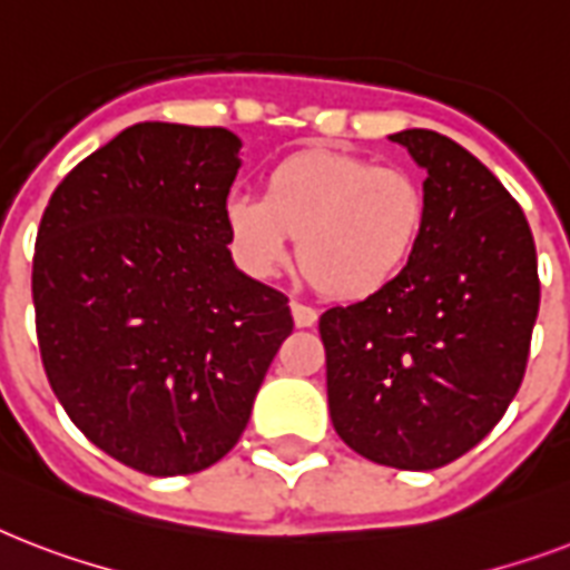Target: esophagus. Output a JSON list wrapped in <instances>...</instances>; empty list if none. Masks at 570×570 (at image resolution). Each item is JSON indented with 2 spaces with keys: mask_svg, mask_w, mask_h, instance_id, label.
I'll use <instances>...</instances> for the list:
<instances>
[{
  "mask_svg": "<svg viewBox=\"0 0 570 570\" xmlns=\"http://www.w3.org/2000/svg\"><path fill=\"white\" fill-rule=\"evenodd\" d=\"M289 311H293V320L298 328H313L316 325V320H320V313L313 311L311 304H302V302H289Z\"/></svg>",
  "mask_w": 570,
  "mask_h": 570,
  "instance_id": "obj_1",
  "label": "esophagus"
}]
</instances>
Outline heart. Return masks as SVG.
Here are the masks:
<instances>
[{
    "mask_svg": "<svg viewBox=\"0 0 570 570\" xmlns=\"http://www.w3.org/2000/svg\"><path fill=\"white\" fill-rule=\"evenodd\" d=\"M423 215L411 174L328 147L281 159L266 177V197L233 191L224 200L233 254L250 275H277L302 236L304 272L348 302L379 295L405 272Z\"/></svg>",
    "mask_w": 570,
    "mask_h": 570,
    "instance_id": "1",
    "label": "heart"
}]
</instances>
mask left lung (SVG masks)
Returning a JSON list of instances; mask_svg holds the SVG:
<instances>
[{
    "label": "left lung",
    "mask_w": 570,
    "mask_h": 570,
    "mask_svg": "<svg viewBox=\"0 0 570 570\" xmlns=\"http://www.w3.org/2000/svg\"><path fill=\"white\" fill-rule=\"evenodd\" d=\"M390 141L425 171L423 230L387 289L322 313L328 411L357 455L434 470L473 450L521 387L539 259L523 209L476 156L432 129Z\"/></svg>",
    "instance_id": "left-lung-1"
}]
</instances>
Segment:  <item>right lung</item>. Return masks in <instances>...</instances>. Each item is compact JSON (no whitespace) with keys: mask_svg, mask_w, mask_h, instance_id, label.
Masks as SVG:
<instances>
[{"mask_svg":"<svg viewBox=\"0 0 570 570\" xmlns=\"http://www.w3.org/2000/svg\"><path fill=\"white\" fill-rule=\"evenodd\" d=\"M239 147L222 127L136 124L40 218L31 298L49 387L94 446L147 476L224 459L293 334L289 298L227 248Z\"/></svg>","mask_w":570,"mask_h":570,"instance_id":"1","label":"right lung"}]
</instances>
